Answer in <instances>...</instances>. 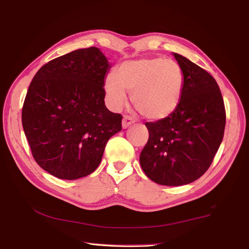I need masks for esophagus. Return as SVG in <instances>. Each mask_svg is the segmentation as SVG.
Masks as SVG:
<instances>
[{
	"label": "esophagus",
	"instance_id": "34e87169",
	"mask_svg": "<svg viewBox=\"0 0 249 249\" xmlns=\"http://www.w3.org/2000/svg\"><path fill=\"white\" fill-rule=\"evenodd\" d=\"M135 121L134 120L131 118V117H129V116H125L124 118H123V120H122V128L123 129H126V128H128L129 127L131 124H133Z\"/></svg>",
	"mask_w": 249,
	"mask_h": 249
}]
</instances>
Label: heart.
Listing matches in <instances>:
<instances>
[{"label":"heart","instance_id":"1","mask_svg":"<svg viewBox=\"0 0 249 249\" xmlns=\"http://www.w3.org/2000/svg\"><path fill=\"white\" fill-rule=\"evenodd\" d=\"M184 86L179 64L163 58L125 61L104 82L108 107L119 110L131 93V102L149 120H162L179 107Z\"/></svg>","mask_w":249,"mask_h":249}]
</instances>
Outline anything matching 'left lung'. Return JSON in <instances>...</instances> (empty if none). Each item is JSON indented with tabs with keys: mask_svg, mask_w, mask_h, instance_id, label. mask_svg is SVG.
Returning a JSON list of instances; mask_svg holds the SVG:
<instances>
[{
	"mask_svg": "<svg viewBox=\"0 0 249 249\" xmlns=\"http://www.w3.org/2000/svg\"><path fill=\"white\" fill-rule=\"evenodd\" d=\"M173 55L184 77L181 101L171 116L145 124L149 140L140 163L150 180L181 186L202 177L212 163L223 139L226 110L213 76L183 55Z\"/></svg>",
	"mask_w": 249,
	"mask_h": 249,
	"instance_id": "8db88e82",
	"label": "left lung"
}]
</instances>
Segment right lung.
<instances>
[{"instance_id": "obj_1", "label": "right lung", "mask_w": 249, "mask_h": 249, "mask_svg": "<svg viewBox=\"0 0 249 249\" xmlns=\"http://www.w3.org/2000/svg\"><path fill=\"white\" fill-rule=\"evenodd\" d=\"M110 63L98 47L76 50L38 70L22 107L23 131L36 162L64 180L92 174L122 116L104 103Z\"/></svg>"}]
</instances>
